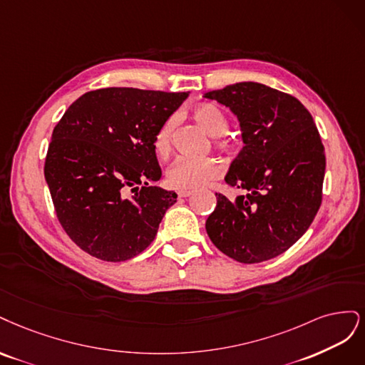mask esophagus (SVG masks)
I'll return each mask as SVG.
<instances>
[{"mask_svg":"<svg viewBox=\"0 0 365 365\" xmlns=\"http://www.w3.org/2000/svg\"><path fill=\"white\" fill-rule=\"evenodd\" d=\"M194 194V191H179L178 192V195L180 197V198H186V197H190V195H192Z\"/></svg>","mask_w":365,"mask_h":365,"instance_id":"esophagus-1","label":"esophagus"}]
</instances>
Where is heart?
<instances>
[{
	"mask_svg": "<svg viewBox=\"0 0 365 365\" xmlns=\"http://www.w3.org/2000/svg\"><path fill=\"white\" fill-rule=\"evenodd\" d=\"M191 116L209 136L215 138V145L218 148L227 150L233 145V140L225 135L229 127V118L218 104L200 103L192 108ZM173 132L174 120L170 118L159 127L153 138V150L160 160L168 159L171 155ZM220 174L221 168L212 159H180L168 170L167 182L174 190L195 191L210 180L220 178Z\"/></svg>",
	"mask_w": 365,
	"mask_h": 365,
	"instance_id": "b5f03b06",
	"label": "heart"
}]
</instances>
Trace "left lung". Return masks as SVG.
<instances>
[{"label":"left lung","instance_id":"8db88e82","mask_svg":"<svg viewBox=\"0 0 365 365\" xmlns=\"http://www.w3.org/2000/svg\"><path fill=\"white\" fill-rule=\"evenodd\" d=\"M237 116L244 147L226 183L245 194L217 195L206 232L218 250L242 264L287 252L322 205L326 156L308 109L292 96L255 81L205 93Z\"/></svg>","mask_w":365,"mask_h":365}]
</instances>
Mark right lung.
<instances>
[{"label": "right lung", "mask_w": 365, "mask_h": 365, "mask_svg": "<svg viewBox=\"0 0 365 365\" xmlns=\"http://www.w3.org/2000/svg\"><path fill=\"white\" fill-rule=\"evenodd\" d=\"M187 96L97 89L76 100L57 123L45 180L58 221L81 250L123 262L155 240L178 194L151 186L162 175L153 138Z\"/></svg>", "instance_id": "obj_1"}]
</instances>
